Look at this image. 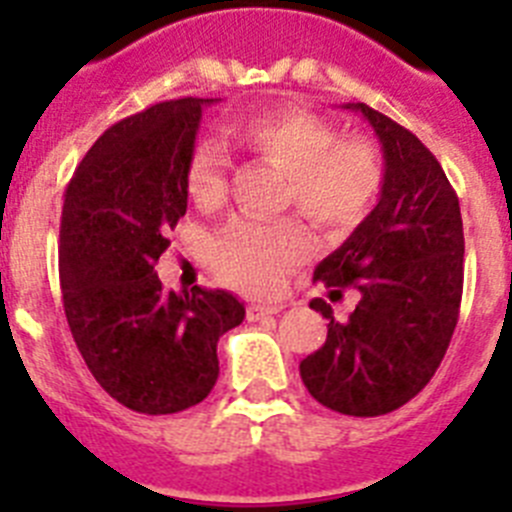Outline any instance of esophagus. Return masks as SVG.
Listing matches in <instances>:
<instances>
[{"instance_id": "1", "label": "esophagus", "mask_w": 512, "mask_h": 512, "mask_svg": "<svg viewBox=\"0 0 512 512\" xmlns=\"http://www.w3.org/2000/svg\"><path fill=\"white\" fill-rule=\"evenodd\" d=\"M279 310H282L279 305H248L246 318L248 320H261V318H266V315H277Z\"/></svg>"}]
</instances>
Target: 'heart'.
I'll list each match as a JSON object with an SVG mask.
<instances>
[{
  "instance_id": "heart-1",
  "label": "heart",
  "mask_w": 512,
  "mask_h": 512,
  "mask_svg": "<svg viewBox=\"0 0 512 512\" xmlns=\"http://www.w3.org/2000/svg\"><path fill=\"white\" fill-rule=\"evenodd\" d=\"M233 135L253 156L282 171L284 205L318 228L356 225L382 189L377 148L361 138L338 141L336 125L315 112L297 107L259 112L235 122ZM225 184V148L212 138L197 140L187 164L189 197L202 207H217L225 200ZM307 251L310 241L295 220H233L210 241V264L223 282L269 295Z\"/></svg>"
}]
</instances>
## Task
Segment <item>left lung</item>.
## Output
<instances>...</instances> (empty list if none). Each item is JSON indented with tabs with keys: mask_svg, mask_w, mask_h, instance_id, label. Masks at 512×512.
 Returning <instances> with one entry per match:
<instances>
[{
	"mask_svg": "<svg viewBox=\"0 0 512 512\" xmlns=\"http://www.w3.org/2000/svg\"><path fill=\"white\" fill-rule=\"evenodd\" d=\"M361 112L382 146L379 202L341 248L315 266L330 297L351 287L359 305L328 318L323 346L300 361V377L320 405L356 418L392 413L431 382L441 364L464 287V228L459 197L441 164L410 130L369 104Z\"/></svg>",
	"mask_w": 512,
	"mask_h": 512,
	"instance_id": "obj_1",
	"label": "left lung"
}]
</instances>
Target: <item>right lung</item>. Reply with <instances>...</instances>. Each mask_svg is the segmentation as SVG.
Returning <instances> with one entry per match:
<instances>
[{
	"label": "right lung",
	"instance_id": "right-lung-1",
	"mask_svg": "<svg viewBox=\"0 0 512 512\" xmlns=\"http://www.w3.org/2000/svg\"><path fill=\"white\" fill-rule=\"evenodd\" d=\"M171 99L125 117L89 148L61 215L63 310L79 354L120 405L169 415L215 387L217 341L246 307L225 289L169 292L153 271L187 212V164L202 107Z\"/></svg>",
	"mask_w": 512,
	"mask_h": 512
}]
</instances>
